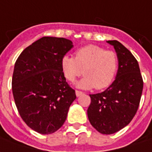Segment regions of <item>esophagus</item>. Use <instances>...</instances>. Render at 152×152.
I'll return each mask as SVG.
<instances>
[{
	"label": "esophagus",
	"instance_id": "obj_1",
	"mask_svg": "<svg viewBox=\"0 0 152 152\" xmlns=\"http://www.w3.org/2000/svg\"><path fill=\"white\" fill-rule=\"evenodd\" d=\"M75 94H76V96H77V97H79V96H81L82 94H83V93L81 92V91H78V90H76Z\"/></svg>",
	"mask_w": 152,
	"mask_h": 152
}]
</instances>
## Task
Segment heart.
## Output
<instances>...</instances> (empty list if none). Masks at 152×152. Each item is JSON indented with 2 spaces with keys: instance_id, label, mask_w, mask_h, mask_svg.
Instances as JSON below:
<instances>
[{
  "instance_id": "heart-1",
  "label": "heart",
  "mask_w": 152,
  "mask_h": 152,
  "mask_svg": "<svg viewBox=\"0 0 152 152\" xmlns=\"http://www.w3.org/2000/svg\"><path fill=\"white\" fill-rule=\"evenodd\" d=\"M118 66L117 54L105 50L95 45H88L78 49L75 57L64 55L61 58L64 76L70 82L83 74L76 86L82 89H103L109 86L116 75Z\"/></svg>"
}]
</instances>
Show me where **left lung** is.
<instances>
[{"label":"left lung","mask_w":152,"mask_h":152,"mask_svg":"<svg viewBox=\"0 0 152 152\" xmlns=\"http://www.w3.org/2000/svg\"><path fill=\"white\" fill-rule=\"evenodd\" d=\"M114 47L118 69L113 83L100 94H90L88 117L102 134H113L127 126L139 107L143 81L137 60L118 40L107 41Z\"/></svg>","instance_id":"1"}]
</instances>
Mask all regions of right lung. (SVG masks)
<instances>
[{
    "instance_id": "obj_1",
    "label": "right lung",
    "mask_w": 152,
    "mask_h": 152,
    "mask_svg": "<svg viewBox=\"0 0 152 152\" xmlns=\"http://www.w3.org/2000/svg\"><path fill=\"white\" fill-rule=\"evenodd\" d=\"M73 47L67 39L42 37L23 50L15 64V105L23 121L39 133L58 130L76 98L61 69V58Z\"/></svg>"
}]
</instances>
